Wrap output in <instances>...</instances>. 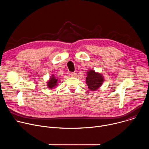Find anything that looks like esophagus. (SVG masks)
<instances>
[{"mask_svg":"<svg viewBox=\"0 0 149 149\" xmlns=\"http://www.w3.org/2000/svg\"><path fill=\"white\" fill-rule=\"evenodd\" d=\"M71 76L72 77H75L76 75H77V73H75V72H71Z\"/></svg>","mask_w":149,"mask_h":149,"instance_id":"esophagus-1","label":"esophagus"}]
</instances>
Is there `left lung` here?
<instances>
[{
  "instance_id": "8db88e82",
  "label": "left lung",
  "mask_w": 149,
  "mask_h": 149,
  "mask_svg": "<svg viewBox=\"0 0 149 149\" xmlns=\"http://www.w3.org/2000/svg\"><path fill=\"white\" fill-rule=\"evenodd\" d=\"M87 74L86 84L90 90L96 91L101 87L104 81V78L102 74L95 72L93 70L87 71Z\"/></svg>"
}]
</instances>
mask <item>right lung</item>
I'll return each instance as SVG.
<instances>
[{
  "label": "right lung",
  "mask_w": 149,
  "mask_h": 149,
  "mask_svg": "<svg viewBox=\"0 0 149 149\" xmlns=\"http://www.w3.org/2000/svg\"><path fill=\"white\" fill-rule=\"evenodd\" d=\"M59 81H58V79L56 78V77L53 74L50 77L48 81V82H47V86L48 88L52 90L58 86Z\"/></svg>",
  "instance_id": "right-lung-1"
}]
</instances>
